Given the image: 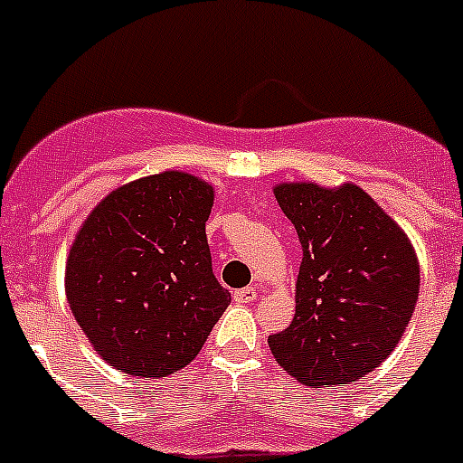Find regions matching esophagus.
<instances>
[{
	"mask_svg": "<svg viewBox=\"0 0 463 463\" xmlns=\"http://www.w3.org/2000/svg\"><path fill=\"white\" fill-rule=\"evenodd\" d=\"M255 298H257L255 288H243V289H236L234 292V301H239V304H252Z\"/></svg>",
	"mask_w": 463,
	"mask_h": 463,
	"instance_id": "1",
	"label": "esophagus"
}]
</instances>
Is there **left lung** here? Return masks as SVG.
<instances>
[{
    "label": "left lung",
    "instance_id": "1",
    "mask_svg": "<svg viewBox=\"0 0 463 463\" xmlns=\"http://www.w3.org/2000/svg\"><path fill=\"white\" fill-rule=\"evenodd\" d=\"M278 206L304 260L292 325L269 336L301 384H347L378 369L399 343L420 294V264L403 229L362 187L282 183Z\"/></svg>",
    "mask_w": 463,
    "mask_h": 463
}]
</instances>
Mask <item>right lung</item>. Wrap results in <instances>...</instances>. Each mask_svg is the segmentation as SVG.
I'll use <instances>...</instances> for the list:
<instances>
[{
  "instance_id": "right-lung-1",
  "label": "right lung",
  "mask_w": 463,
  "mask_h": 463,
  "mask_svg": "<svg viewBox=\"0 0 463 463\" xmlns=\"http://www.w3.org/2000/svg\"><path fill=\"white\" fill-rule=\"evenodd\" d=\"M213 187L185 171L122 185L94 208L67 260V301L118 371L165 378L199 354L232 294L213 276Z\"/></svg>"
}]
</instances>
